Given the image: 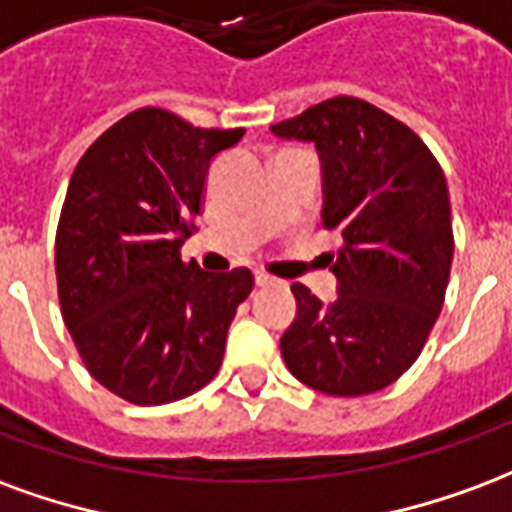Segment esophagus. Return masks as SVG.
Listing matches in <instances>:
<instances>
[{
	"instance_id": "34e87169",
	"label": "esophagus",
	"mask_w": 512,
	"mask_h": 512,
	"mask_svg": "<svg viewBox=\"0 0 512 512\" xmlns=\"http://www.w3.org/2000/svg\"><path fill=\"white\" fill-rule=\"evenodd\" d=\"M272 283H275L272 275H267V272H256V286H272Z\"/></svg>"
}]
</instances>
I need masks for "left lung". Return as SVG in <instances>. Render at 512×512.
<instances>
[{
	"mask_svg": "<svg viewBox=\"0 0 512 512\" xmlns=\"http://www.w3.org/2000/svg\"><path fill=\"white\" fill-rule=\"evenodd\" d=\"M322 158V226L341 237L327 264L338 297L294 283L297 316L281 354L302 384L371 395L404 376L445 302L453 220L442 166L404 122L360 98H330L272 125Z\"/></svg>",
	"mask_w": 512,
	"mask_h": 512,
	"instance_id": "left-lung-1",
	"label": "left lung"
}]
</instances>
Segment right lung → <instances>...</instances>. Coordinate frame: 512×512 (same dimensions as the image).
<instances>
[{
	"mask_svg": "<svg viewBox=\"0 0 512 512\" xmlns=\"http://www.w3.org/2000/svg\"><path fill=\"white\" fill-rule=\"evenodd\" d=\"M242 136L138 108L70 177L54 253L62 319L89 374L130 404L179 401L223 363L253 272H204L179 248L196 229L212 158Z\"/></svg>",
	"mask_w": 512,
	"mask_h": 512,
	"instance_id": "1",
	"label": "right lung"
}]
</instances>
